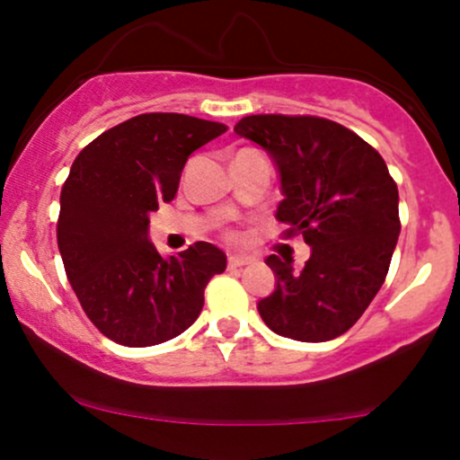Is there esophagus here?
Listing matches in <instances>:
<instances>
[{"label": "esophagus", "instance_id": "1", "mask_svg": "<svg viewBox=\"0 0 460 460\" xmlns=\"http://www.w3.org/2000/svg\"><path fill=\"white\" fill-rule=\"evenodd\" d=\"M246 263H251V257L229 255V268H242V266H246Z\"/></svg>", "mask_w": 460, "mask_h": 460}]
</instances>
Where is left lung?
<instances>
[{
    "instance_id": "1",
    "label": "left lung",
    "mask_w": 460,
    "mask_h": 460,
    "mask_svg": "<svg viewBox=\"0 0 460 460\" xmlns=\"http://www.w3.org/2000/svg\"><path fill=\"white\" fill-rule=\"evenodd\" d=\"M235 134L268 151L281 179L277 220L311 246L300 272L270 255L274 292L257 303L277 335L329 341L376 296L398 244V186L361 136L320 116L252 114Z\"/></svg>"
}]
</instances>
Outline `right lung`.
<instances>
[{"instance_id":"right-lung-1","label":"right lung","mask_w":460,"mask_h":460,"mask_svg":"<svg viewBox=\"0 0 460 460\" xmlns=\"http://www.w3.org/2000/svg\"><path fill=\"white\" fill-rule=\"evenodd\" d=\"M226 125L188 114H140L103 131L73 162L60 192L58 248L73 292L105 337L129 348L181 335L226 255L197 242L162 257L149 214L175 199L190 153Z\"/></svg>"}]
</instances>
